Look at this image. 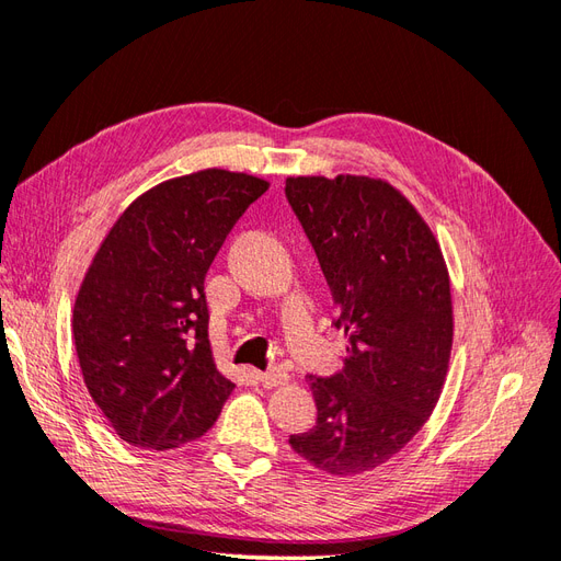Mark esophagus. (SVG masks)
<instances>
[{
	"label": "esophagus",
	"mask_w": 561,
	"mask_h": 561,
	"mask_svg": "<svg viewBox=\"0 0 561 561\" xmlns=\"http://www.w3.org/2000/svg\"><path fill=\"white\" fill-rule=\"evenodd\" d=\"M287 379H290V377H287V371H285V369H278V367L260 371V381H262L266 388L283 386V383H287Z\"/></svg>",
	"instance_id": "esophagus-1"
}]
</instances>
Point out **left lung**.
Instances as JSON below:
<instances>
[{
    "label": "left lung",
    "instance_id": "obj_1",
    "mask_svg": "<svg viewBox=\"0 0 561 561\" xmlns=\"http://www.w3.org/2000/svg\"><path fill=\"white\" fill-rule=\"evenodd\" d=\"M348 336L344 369L309 377L316 426L290 435L313 468L346 478L386 463L421 431L443 390L449 274L433 231L396 186L363 175L287 178Z\"/></svg>",
    "mask_w": 561,
    "mask_h": 561
}]
</instances>
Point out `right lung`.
Here are the masks:
<instances>
[{"label": "right lung", "mask_w": 561, "mask_h": 561, "mask_svg": "<svg viewBox=\"0 0 561 561\" xmlns=\"http://www.w3.org/2000/svg\"><path fill=\"white\" fill-rule=\"evenodd\" d=\"M268 182L208 168L157 184L116 219L75 301V346L93 402L124 443L175 449L231 396L215 367L203 283Z\"/></svg>", "instance_id": "obj_1"}]
</instances>
